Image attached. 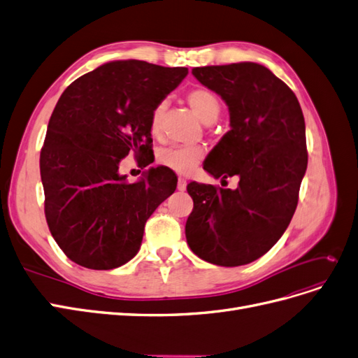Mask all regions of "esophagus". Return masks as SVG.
<instances>
[{
  "label": "esophagus",
  "instance_id": "1",
  "mask_svg": "<svg viewBox=\"0 0 358 358\" xmlns=\"http://www.w3.org/2000/svg\"><path fill=\"white\" fill-rule=\"evenodd\" d=\"M178 189L179 191H185L187 189V179L185 178H179L178 179Z\"/></svg>",
  "mask_w": 358,
  "mask_h": 358
}]
</instances>
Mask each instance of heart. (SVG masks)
Masks as SVG:
<instances>
[{
  "label": "heart",
  "instance_id": "heart-1",
  "mask_svg": "<svg viewBox=\"0 0 358 358\" xmlns=\"http://www.w3.org/2000/svg\"><path fill=\"white\" fill-rule=\"evenodd\" d=\"M187 101L192 112L196 113L204 124H210L216 121V117L221 113V100L212 90L206 86H196L187 92ZM166 113V101L158 103L152 113H150V133L155 137L162 134V124H164ZM204 157V149L201 146H169L161 149L158 152L157 161L161 166H164L179 175H187L192 171Z\"/></svg>",
  "mask_w": 358,
  "mask_h": 358
}]
</instances>
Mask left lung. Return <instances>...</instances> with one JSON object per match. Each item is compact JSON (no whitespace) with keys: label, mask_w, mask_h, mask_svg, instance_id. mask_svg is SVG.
<instances>
[{"label":"left lung","mask_w":358,"mask_h":358,"mask_svg":"<svg viewBox=\"0 0 358 358\" xmlns=\"http://www.w3.org/2000/svg\"><path fill=\"white\" fill-rule=\"evenodd\" d=\"M229 106L231 129L204 161L215 178H239L236 189L188 183L194 209L185 234L191 251L236 267L264 255L296 212L308 167L305 117L297 96L255 62L192 69Z\"/></svg>","instance_id":"1"}]
</instances>
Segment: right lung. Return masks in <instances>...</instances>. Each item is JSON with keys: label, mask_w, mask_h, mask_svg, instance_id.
<instances>
[{"label": "right lung", "mask_w": 358, "mask_h": 358, "mask_svg": "<svg viewBox=\"0 0 358 358\" xmlns=\"http://www.w3.org/2000/svg\"><path fill=\"white\" fill-rule=\"evenodd\" d=\"M188 74L185 67L113 61L83 74L62 92L40 152L45 215L53 239L71 262L110 270L140 249L145 224L176 189L167 167L129 183L119 162H154L150 113Z\"/></svg>", "instance_id": "add662e5"}]
</instances>
